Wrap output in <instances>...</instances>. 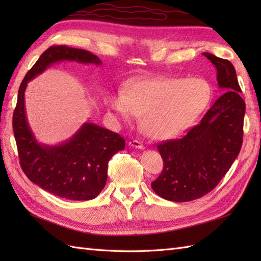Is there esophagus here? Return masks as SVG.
Instances as JSON below:
<instances>
[{"label":"esophagus","instance_id":"1","mask_svg":"<svg viewBox=\"0 0 261 261\" xmlns=\"http://www.w3.org/2000/svg\"><path fill=\"white\" fill-rule=\"evenodd\" d=\"M129 146L130 147H134V148H137V149H140V150H143L145 149V146L142 145V143L140 141L138 140H132L129 142Z\"/></svg>","mask_w":261,"mask_h":261}]
</instances>
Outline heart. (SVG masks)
<instances>
[{
  "mask_svg": "<svg viewBox=\"0 0 261 261\" xmlns=\"http://www.w3.org/2000/svg\"><path fill=\"white\" fill-rule=\"evenodd\" d=\"M212 97V88L202 77H153L134 82L125 93L111 96L109 105L130 123L142 114L141 126L157 140L178 137L195 123Z\"/></svg>",
  "mask_w": 261,
  "mask_h": 261,
  "instance_id": "1",
  "label": "heart"
}]
</instances>
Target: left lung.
<instances>
[{
  "instance_id": "8db88e82",
  "label": "left lung",
  "mask_w": 261,
  "mask_h": 261,
  "mask_svg": "<svg viewBox=\"0 0 261 261\" xmlns=\"http://www.w3.org/2000/svg\"><path fill=\"white\" fill-rule=\"evenodd\" d=\"M203 55L216 68L223 94L185 137L158 145L164 169L151 187L167 201H193L212 191L242 146L246 103L240 96L236 69L229 60L210 53Z\"/></svg>"
}]
</instances>
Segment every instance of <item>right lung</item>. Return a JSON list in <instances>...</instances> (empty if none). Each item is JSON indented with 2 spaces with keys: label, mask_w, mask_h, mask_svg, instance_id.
I'll use <instances>...</instances> for the list:
<instances>
[{
  "label": "right lung",
  "mask_w": 261,
  "mask_h": 261,
  "mask_svg": "<svg viewBox=\"0 0 261 261\" xmlns=\"http://www.w3.org/2000/svg\"><path fill=\"white\" fill-rule=\"evenodd\" d=\"M66 60L85 65L102 64L97 56L84 49L48 48L21 83L13 113V132L22 170L33 184L59 197L88 201L95 198L107 184L109 160L123 150L125 140L103 126L85 122L68 140L45 145L37 140L25 112L28 83L51 65Z\"/></svg>",
  "instance_id": "add662e5"
}]
</instances>
